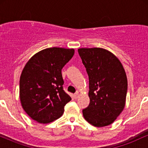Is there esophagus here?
<instances>
[{
	"label": "esophagus",
	"mask_w": 148,
	"mask_h": 148,
	"mask_svg": "<svg viewBox=\"0 0 148 148\" xmlns=\"http://www.w3.org/2000/svg\"><path fill=\"white\" fill-rule=\"evenodd\" d=\"M79 97V93L78 92H76L75 94L74 95V97L75 98V99H77V98Z\"/></svg>",
	"instance_id": "1"
}]
</instances>
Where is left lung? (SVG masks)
Masks as SVG:
<instances>
[{
  "label": "left lung",
  "mask_w": 148,
  "mask_h": 148,
  "mask_svg": "<svg viewBox=\"0 0 148 148\" xmlns=\"http://www.w3.org/2000/svg\"><path fill=\"white\" fill-rule=\"evenodd\" d=\"M78 52L89 78L90 103L83 110L84 118L93 126L111 125L123 111L127 79L118 58L101 48H81Z\"/></svg>",
  "instance_id": "1"
}]
</instances>
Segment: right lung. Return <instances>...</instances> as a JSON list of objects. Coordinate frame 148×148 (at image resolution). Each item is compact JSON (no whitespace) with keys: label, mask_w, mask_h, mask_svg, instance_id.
<instances>
[{"label":"right lung","mask_w":148,"mask_h":148,"mask_svg":"<svg viewBox=\"0 0 148 148\" xmlns=\"http://www.w3.org/2000/svg\"><path fill=\"white\" fill-rule=\"evenodd\" d=\"M74 54L73 49L53 47L40 51L25 65L19 81L23 110L37 123L59 118L72 98L63 90L62 69Z\"/></svg>","instance_id":"1"}]
</instances>
